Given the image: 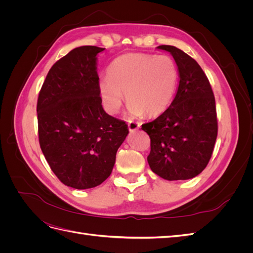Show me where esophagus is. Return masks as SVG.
<instances>
[{"label":"esophagus","mask_w":253,"mask_h":253,"mask_svg":"<svg viewBox=\"0 0 253 253\" xmlns=\"http://www.w3.org/2000/svg\"><path fill=\"white\" fill-rule=\"evenodd\" d=\"M127 127H128V131L133 133L135 131H137L140 127V125L138 124V122H135V121H129L127 124Z\"/></svg>","instance_id":"34e87169"}]
</instances>
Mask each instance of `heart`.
Segmentation results:
<instances>
[{
    "mask_svg": "<svg viewBox=\"0 0 253 253\" xmlns=\"http://www.w3.org/2000/svg\"><path fill=\"white\" fill-rule=\"evenodd\" d=\"M109 77L99 79L98 88L104 110L117 114L125 100L133 117H156L172 104L179 73L172 57L151 53H126L115 59Z\"/></svg>",
    "mask_w": 253,
    "mask_h": 253,
    "instance_id": "b5f03b06",
    "label": "heart"
}]
</instances>
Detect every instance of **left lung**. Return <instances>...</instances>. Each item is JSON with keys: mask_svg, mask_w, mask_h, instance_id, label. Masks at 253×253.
<instances>
[{"mask_svg": "<svg viewBox=\"0 0 253 253\" xmlns=\"http://www.w3.org/2000/svg\"><path fill=\"white\" fill-rule=\"evenodd\" d=\"M178 67L179 84L172 104L141 128L151 138L148 163L167 180L193 178L208 165L217 137L215 99L206 74L181 49L160 45Z\"/></svg>", "mask_w": 253, "mask_h": 253, "instance_id": "left-lung-1", "label": "left lung"}]
</instances>
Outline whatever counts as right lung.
<instances>
[{
  "mask_svg": "<svg viewBox=\"0 0 253 253\" xmlns=\"http://www.w3.org/2000/svg\"><path fill=\"white\" fill-rule=\"evenodd\" d=\"M104 48L80 46L51 66L37 103L40 147L65 186L89 189L112 173L128 128L106 114L99 94L97 55Z\"/></svg>",
  "mask_w": 253,
  "mask_h": 253,
  "instance_id": "add662e5",
  "label": "right lung"
}]
</instances>
